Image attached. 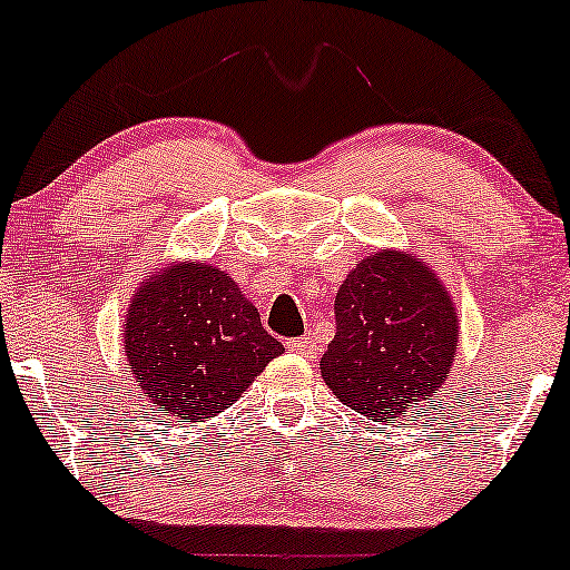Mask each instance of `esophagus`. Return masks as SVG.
Masks as SVG:
<instances>
[{
  "label": "esophagus",
  "mask_w": 570,
  "mask_h": 570,
  "mask_svg": "<svg viewBox=\"0 0 570 570\" xmlns=\"http://www.w3.org/2000/svg\"><path fill=\"white\" fill-rule=\"evenodd\" d=\"M287 348L293 351V354L298 356H314L317 354V343H314V338H296V341H287Z\"/></svg>",
  "instance_id": "obj_1"
}]
</instances>
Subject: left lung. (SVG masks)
I'll return each mask as SVG.
<instances>
[{
    "instance_id": "1",
    "label": "left lung",
    "mask_w": 570,
    "mask_h": 570,
    "mask_svg": "<svg viewBox=\"0 0 570 570\" xmlns=\"http://www.w3.org/2000/svg\"><path fill=\"white\" fill-rule=\"evenodd\" d=\"M335 322L322 381L367 420L406 417L449 377L460 317L449 287L417 253L385 248L364 256L335 296Z\"/></svg>"
}]
</instances>
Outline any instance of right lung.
<instances>
[{
    "mask_svg": "<svg viewBox=\"0 0 570 570\" xmlns=\"http://www.w3.org/2000/svg\"><path fill=\"white\" fill-rule=\"evenodd\" d=\"M121 341L147 402L177 423L216 417L285 351L240 285L193 258L160 266L139 283Z\"/></svg>",
    "mask_w": 570,
    "mask_h": 570,
    "instance_id": "add662e5",
    "label": "right lung"
}]
</instances>
